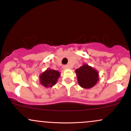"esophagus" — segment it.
I'll return each mask as SVG.
<instances>
[{"mask_svg": "<svg viewBox=\"0 0 131 131\" xmlns=\"http://www.w3.org/2000/svg\"><path fill=\"white\" fill-rule=\"evenodd\" d=\"M69 67H70V66H68V65H65V66H63V68H64V69H69Z\"/></svg>", "mask_w": 131, "mask_h": 131, "instance_id": "esophagus-1", "label": "esophagus"}]
</instances>
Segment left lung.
Returning <instances> with one entry per match:
<instances>
[{"label":"left lung","mask_w":131,"mask_h":131,"mask_svg":"<svg viewBox=\"0 0 131 131\" xmlns=\"http://www.w3.org/2000/svg\"><path fill=\"white\" fill-rule=\"evenodd\" d=\"M77 81L80 86L83 88H92L99 80L97 71L88 65H84L75 71Z\"/></svg>","instance_id":"left-lung-1"}]
</instances>
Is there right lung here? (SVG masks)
<instances>
[{"label":"right lung","mask_w":131,"mask_h":131,"mask_svg":"<svg viewBox=\"0 0 131 131\" xmlns=\"http://www.w3.org/2000/svg\"><path fill=\"white\" fill-rule=\"evenodd\" d=\"M59 77L60 73L58 71L47 69L40 75V84L46 88H50L56 84Z\"/></svg>","instance_id":"right-lung-1"}]
</instances>
